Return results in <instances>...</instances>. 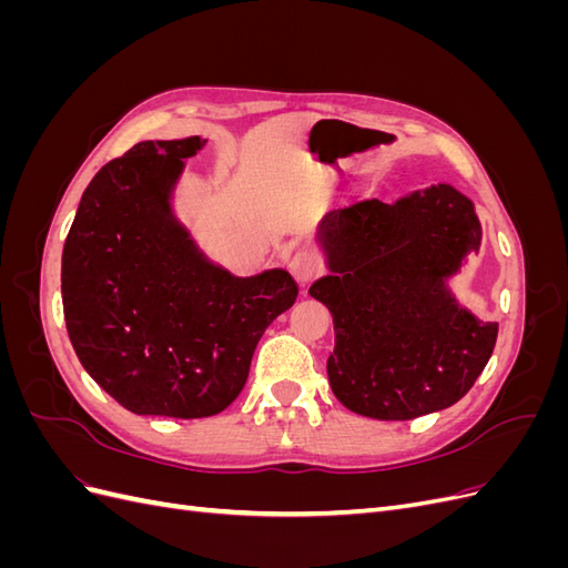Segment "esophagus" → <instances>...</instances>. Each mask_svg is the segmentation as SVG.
<instances>
[{
    "instance_id": "esophagus-1",
    "label": "esophagus",
    "mask_w": 568,
    "mask_h": 568,
    "mask_svg": "<svg viewBox=\"0 0 568 568\" xmlns=\"http://www.w3.org/2000/svg\"><path fill=\"white\" fill-rule=\"evenodd\" d=\"M288 270H291V274H294V280L305 286L307 282H313L315 277H320V272H322L320 255L311 248L296 251L294 257L288 261Z\"/></svg>"
}]
</instances>
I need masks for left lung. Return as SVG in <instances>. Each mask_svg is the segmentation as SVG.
Segmentation results:
<instances>
[{"instance_id": "8db88e82", "label": "left lung", "mask_w": 568, "mask_h": 568, "mask_svg": "<svg viewBox=\"0 0 568 568\" xmlns=\"http://www.w3.org/2000/svg\"><path fill=\"white\" fill-rule=\"evenodd\" d=\"M480 236L471 199L445 182L320 220L329 274L311 296L334 317L326 374L355 415L417 419L474 386L493 355L497 322L478 320L448 282L478 253Z\"/></svg>"}]
</instances>
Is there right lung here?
Listing matches in <instances>:
<instances>
[{
  "label": "right lung",
  "instance_id": "1",
  "mask_svg": "<svg viewBox=\"0 0 568 568\" xmlns=\"http://www.w3.org/2000/svg\"><path fill=\"white\" fill-rule=\"evenodd\" d=\"M201 136L140 142L99 170L61 257L65 329L92 379L134 415L201 419L242 393L267 326L294 305L282 267L234 277L173 209Z\"/></svg>",
  "mask_w": 568,
  "mask_h": 568
}]
</instances>
